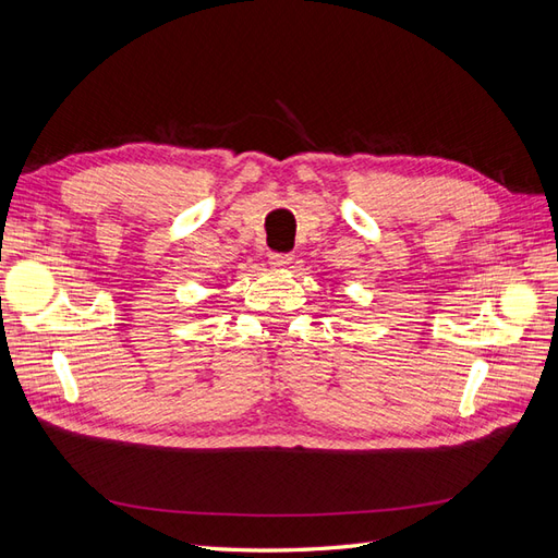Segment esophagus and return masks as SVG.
Listing matches in <instances>:
<instances>
[{"label":"esophagus","instance_id":"34e87169","mask_svg":"<svg viewBox=\"0 0 558 558\" xmlns=\"http://www.w3.org/2000/svg\"><path fill=\"white\" fill-rule=\"evenodd\" d=\"M267 260H269V265H272V267H286V265H289V263L293 260V253L269 251V256H267Z\"/></svg>","mask_w":558,"mask_h":558}]
</instances>
